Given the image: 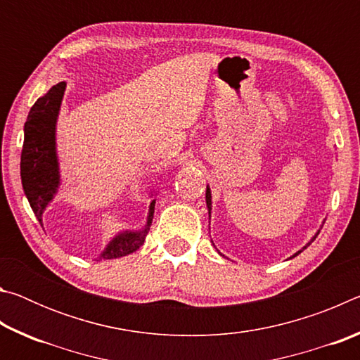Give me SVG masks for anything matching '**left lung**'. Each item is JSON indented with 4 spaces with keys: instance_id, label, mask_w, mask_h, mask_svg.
I'll list each match as a JSON object with an SVG mask.
<instances>
[{
    "instance_id": "left-lung-1",
    "label": "left lung",
    "mask_w": 360,
    "mask_h": 360,
    "mask_svg": "<svg viewBox=\"0 0 360 360\" xmlns=\"http://www.w3.org/2000/svg\"><path fill=\"white\" fill-rule=\"evenodd\" d=\"M206 205H208V210L211 211V192H210V188H208V187H206ZM316 236H318V235H316ZM316 236H314V238H313L311 241H309V243H308V245H307V246H304L303 249H307V248H308L309 245H311V243H313V241L316 240ZM303 249H302V251H303ZM302 251H298L297 254H300ZM297 254H295V255H297ZM295 255H294V257H295Z\"/></svg>"
}]
</instances>
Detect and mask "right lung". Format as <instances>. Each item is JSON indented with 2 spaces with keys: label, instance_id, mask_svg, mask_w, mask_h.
I'll use <instances>...</instances> for the list:
<instances>
[{
  "label": "right lung",
  "instance_id": "add662e5",
  "mask_svg": "<svg viewBox=\"0 0 360 360\" xmlns=\"http://www.w3.org/2000/svg\"><path fill=\"white\" fill-rule=\"evenodd\" d=\"M65 82H58L49 92L38 98L30 109L25 122L20 157V178L30 206L42 225V211L51 202L60 184L58 162L56 155V122L65 94ZM154 206H149V217L141 231H125L109 243L98 260L119 259L135 252L146 240L154 217Z\"/></svg>",
  "mask_w": 360,
  "mask_h": 360
}]
</instances>
